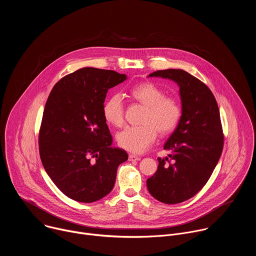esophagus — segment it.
<instances>
[{
    "mask_svg": "<svg viewBox=\"0 0 256 256\" xmlns=\"http://www.w3.org/2000/svg\"><path fill=\"white\" fill-rule=\"evenodd\" d=\"M128 159H130V161H138V160H140V157L136 156L134 154H130Z\"/></svg>",
    "mask_w": 256,
    "mask_h": 256,
    "instance_id": "34e87169",
    "label": "esophagus"
}]
</instances>
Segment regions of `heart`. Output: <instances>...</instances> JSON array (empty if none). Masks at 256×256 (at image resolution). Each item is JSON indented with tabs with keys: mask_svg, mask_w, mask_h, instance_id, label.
Wrapping results in <instances>:
<instances>
[{
	"mask_svg": "<svg viewBox=\"0 0 256 256\" xmlns=\"http://www.w3.org/2000/svg\"><path fill=\"white\" fill-rule=\"evenodd\" d=\"M130 96L146 106L140 122L126 126L116 136L120 147L132 153H142L155 142L157 132L167 134L178 126L182 107L178 100L165 96V92L153 83H142L130 89ZM103 116L107 122L122 126L124 122V103L118 93L108 97L103 105Z\"/></svg>",
	"mask_w": 256,
	"mask_h": 256,
	"instance_id": "1",
	"label": "heart"
}]
</instances>
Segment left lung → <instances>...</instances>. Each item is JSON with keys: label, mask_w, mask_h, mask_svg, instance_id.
<instances>
[{"label": "left lung", "mask_w": 256, "mask_h": 256, "mask_svg": "<svg viewBox=\"0 0 256 256\" xmlns=\"http://www.w3.org/2000/svg\"><path fill=\"white\" fill-rule=\"evenodd\" d=\"M149 77L176 82L182 104L180 122L164 144L169 157L158 158L156 173L148 178L149 192L174 204L194 196L210 179L224 146L220 112L210 88L184 70H156Z\"/></svg>", "instance_id": "8db88e82"}]
</instances>
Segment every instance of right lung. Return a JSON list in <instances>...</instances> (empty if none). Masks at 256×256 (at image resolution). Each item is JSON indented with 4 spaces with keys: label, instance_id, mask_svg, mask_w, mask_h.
<instances>
[{
    "label": "right lung",
    "instance_id": "add662e5",
    "mask_svg": "<svg viewBox=\"0 0 256 256\" xmlns=\"http://www.w3.org/2000/svg\"><path fill=\"white\" fill-rule=\"evenodd\" d=\"M126 79L116 70L83 68L62 78L46 103L38 144L42 165L58 188L80 202L110 192L124 150L112 147L103 116L108 89Z\"/></svg>",
    "mask_w": 256,
    "mask_h": 256
}]
</instances>
